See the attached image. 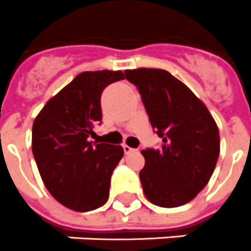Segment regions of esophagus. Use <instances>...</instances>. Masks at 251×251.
<instances>
[{
	"label": "esophagus",
	"instance_id": "1",
	"mask_svg": "<svg viewBox=\"0 0 251 251\" xmlns=\"http://www.w3.org/2000/svg\"><path fill=\"white\" fill-rule=\"evenodd\" d=\"M123 149H124V153L126 154H129V153H132V151H136V149H133V148H131V146H128L127 144H124Z\"/></svg>",
	"mask_w": 251,
	"mask_h": 251
}]
</instances>
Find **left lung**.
<instances>
[{
	"instance_id": "left-lung-1",
	"label": "left lung",
	"mask_w": 251,
	"mask_h": 251,
	"mask_svg": "<svg viewBox=\"0 0 251 251\" xmlns=\"http://www.w3.org/2000/svg\"><path fill=\"white\" fill-rule=\"evenodd\" d=\"M124 74L141 94L150 124L162 138L160 149L141 150L144 193L160 207L185 205L205 188L215 170L220 153L215 120L205 103L166 70Z\"/></svg>"
}]
</instances>
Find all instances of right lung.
Segmentation results:
<instances>
[{
    "label": "right lung",
    "instance_id": "1",
    "mask_svg": "<svg viewBox=\"0 0 251 251\" xmlns=\"http://www.w3.org/2000/svg\"><path fill=\"white\" fill-rule=\"evenodd\" d=\"M122 79V71L81 72L46 102L32 126V153L46 189L74 211H92L109 198L123 148L91 137L102 119V92Z\"/></svg>",
    "mask_w": 251,
    "mask_h": 251
}]
</instances>
